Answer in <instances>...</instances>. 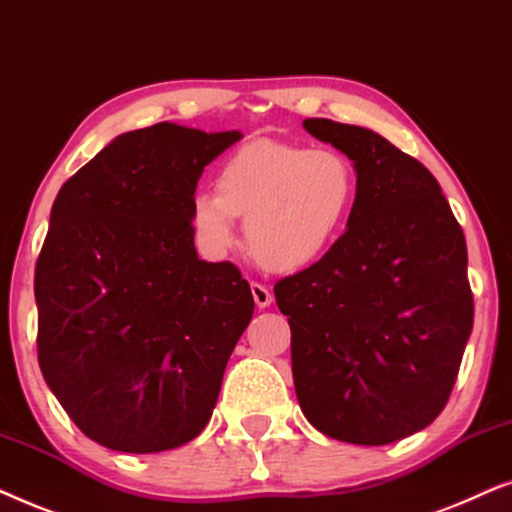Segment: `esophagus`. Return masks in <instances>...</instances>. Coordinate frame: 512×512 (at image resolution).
<instances>
[{
  "label": "esophagus",
  "instance_id": "esophagus-1",
  "mask_svg": "<svg viewBox=\"0 0 512 512\" xmlns=\"http://www.w3.org/2000/svg\"><path fill=\"white\" fill-rule=\"evenodd\" d=\"M250 290H252V299H255V304L260 306V309H267V306L274 302V295H271V290L267 288V285L250 283Z\"/></svg>",
  "mask_w": 512,
  "mask_h": 512
}]
</instances>
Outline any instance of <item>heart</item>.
<instances>
[{"instance_id":"1","label":"heart","mask_w":512,"mask_h":512,"mask_svg":"<svg viewBox=\"0 0 512 512\" xmlns=\"http://www.w3.org/2000/svg\"><path fill=\"white\" fill-rule=\"evenodd\" d=\"M356 194V170L335 149L257 140L224 159L215 192H196L189 217L213 255L234 245L238 217L250 255L264 269L297 271L339 241Z\"/></svg>"}]
</instances>
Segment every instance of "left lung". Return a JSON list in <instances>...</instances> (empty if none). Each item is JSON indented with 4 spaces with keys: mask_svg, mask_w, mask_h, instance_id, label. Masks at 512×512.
Segmentation results:
<instances>
[{
    "mask_svg": "<svg viewBox=\"0 0 512 512\" xmlns=\"http://www.w3.org/2000/svg\"><path fill=\"white\" fill-rule=\"evenodd\" d=\"M353 161L358 194L339 241L274 285L292 330L304 417L351 445H388L445 410L473 330L461 224L424 163L370 128L306 119Z\"/></svg>",
    "mask_w": 512,
    "mask_h": 512,
    "instance_id": "1",
    "label": "left lung"
}]
</instances>
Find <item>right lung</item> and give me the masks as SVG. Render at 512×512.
<instances>
[{
  "label": "right lung",
  "instance_id": "add662e5",
  "mask_svg": "<svg viewBox=\"0 0 512 512\" xmlns=\"http://www.w3.org/2000/svg\"><path fill=\"white\" fill-rule=\"evenodd\" d=\"M236 140L168 121L124 133L53 201L34 269L39 367L102 447L166 452L210 421L255 302L234 264L199 260L189 210Z\"/></svg>",
  "mask_w": 512,
  "mask_h": 512
}]
</instances>
